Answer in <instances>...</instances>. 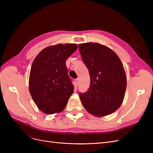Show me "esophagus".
<instances>
[{"mask_svg": "<svg viewBox=\"0 0 153 153\" xmlns=\"http://www.w3.org/2000/svg\"><path fill=\"white\" fill-rule=\"evenodd\" d=\"M78 84H79V79H78V78H76L75 80V84L76 85H78Z\"/></svg>", "mask_w": 153, "mask_h": 153, "instance_id": "1", "label": "esophagus"}]
</instances>
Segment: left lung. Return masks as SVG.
Masks as SVG:
<instances>
[{"label": "left lung", "mask_w": 153, "mask_h": 153, "mask_svg": "<svg viewBox=\"0 0 153 153\" xmlns=\"http://www.w3.org/2000/svg\"><path fill=\"white\" fill-rule=\"evenodd\" d=\"M90 75V86L80 98L85 109L96 117L108 115L123 103L127 80L121 60L114 51L98 43L78 45Z\"/></svg>", "instance_id": "left-lung-1"}]
</instances>
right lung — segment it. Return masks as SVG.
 <instances>
[{"label": "right lung", "instance_id": "obj_1", "mask_svg": "<svg viewBox=\"0 0 153 153\" xmlns=\"http://www.w3.org/2000/svg\"><path fill=\"white\" fill-rule=\"evenodd\" d=\"M77 47L74 43L50 46L41 50L32 62L29 92L43 112H62L73 93L74 86L68 76L66 61Z\"/></svg>", "mask_w": 153, "mask_h": 153}]
</instances>
